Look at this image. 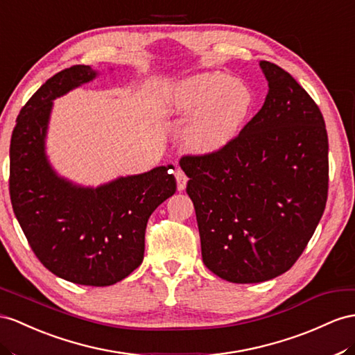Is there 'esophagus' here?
I'll list each match as a JSON object with an SVG mask.
<instances>
[{
  "instance_id": "1",
  "label": "esophagus",
  "mask_w": 355,
  "mask_h": 355,
  "mask_svg": "<svg viewBox=\"0 0 355 355\" xmlns=\"http://www.w3.org/2000/svg\"><path fill=\"white\" fill-rule=\"evenodd\" d=\"M175 178H177V187L178 190H184L186 186H187V175L184 174V171L181 169H177L175 171Z\"/></svg>"
}]
</instances>
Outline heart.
<instances>
[{
    "mask_svg": "<svg viewBox=\"0 0 355 355\" xmlns=\"http://www.w3.org/2000/svg\"><path fill=\"white\" fill-rule=\"evenodd\" d=\"M252 91L241 80L219 73H202L183 80L162 98L172 116H195L184 142L196 153L220 148L237 133L252 106Z\"/></svg>",
    "mask_w": 355,
    "mask_h": 355,
    "instance_id": "heart-1",
    "label": "heart"
}]
</instances>
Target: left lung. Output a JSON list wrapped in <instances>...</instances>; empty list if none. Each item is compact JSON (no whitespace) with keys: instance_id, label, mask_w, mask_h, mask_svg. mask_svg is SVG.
Returning <instances> with one entry per match:
<instances>
[{"instance_id":"obj_1","label":"left lung","mask_w":355,"mask_h":355,"mask_svg":"<svg viewBox=\"0 0 355 355\" xmlns=\"http://www.w3.org/2000/svg\"><path fill=\"white\" fill-rule=\"evenodd\" d=\"M268 94L219 150L186 154L205 267L232 284L284 275L306 249L329 195L324 116L286 70L261 61Z\"/></svg>"}]
</instances>
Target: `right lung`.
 Returning <instances> with one entry per match:
<instances>
[{
	"label": "right lung",
	"instance_id": "right-lung-1",
	"mask_svg": "<svg viewBox=\"0 0 355 355\" xmlns=\"http://www.w3.org/2000/svg\"><path fill=\"white\" fill-rule=\"evenodd\" d=\"M71 66L49 78L16 118L10 141L12 207L34 255L53 275L88 286H109L141 266L151 213L175 193L172 166L121 177L97 189L55 175L44 156L52 100L96 78Z\"/></svg>",
	"mask_w": 355,
	"mask_h": 355
}]
</instances>
